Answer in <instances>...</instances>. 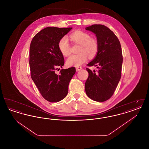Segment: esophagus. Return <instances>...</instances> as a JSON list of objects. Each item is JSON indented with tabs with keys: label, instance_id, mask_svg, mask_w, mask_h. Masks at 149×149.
I'll use <instances>...</instances> for the list:
<instances>
[{
	"label": "esophagus",
	"instance_id": "obj_1",
	"mask_svg": "<svg viewBox=\"0 0 149 149\" xmlns=\"http://www.w3.org/2000/svg\"><path fill=\"white\" fill-rule=\"evenodd\" d=\"M83 68H82V67H81V66H77V67H76V70H77V71H79V70H81Z\"/></svg>",
	"mask_w": 149,
	"mask_h": 149
}]
</instances>
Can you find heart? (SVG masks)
Listing matches in <instances>:
<instances>
[{"label": "heart", "mask_w": 149, "mask_h": 149, "mask_svg": "<svg viewBox=\"0 0 149 149\" xmlns=\"http://www.w3.org/2000/svg\"><path fill=\"white\" fill-rule=\"evenodd\" d=\"M71 41L75 44H79L77 55H72L66 60V64L69 66H79L83 64L87 60L93 58L96 56L99 50L98 41L91 37L88 33L81 31H76L70 35ZM58 49L64 56H68L71 53V47L67 37H62L58 44Z\"/></svg>", "instance_id": "1"}]
</instances>
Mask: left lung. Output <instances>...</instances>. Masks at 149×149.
<instances>
[{
  "label": "left lung",
  "mask_w": 149,
  "mask_h": 149,
  "mask_svg": "<svg viewBox=\"0 0 149 149\" xmlns=\"http://www.w3.org/2000/svg\"><path fill=\"white\" fill-rule=\"evenodd\" d=\"M85 29L95 34L99 43L97 55L88 64L96 66L98 70L86 69L89 76L85 83V92L93 100L104 102L112 96L121 77L123 57L120 42L104 25L93 24Z\"/></svg>",
  "instance_id": "left-lung-1"
}]
</instances>
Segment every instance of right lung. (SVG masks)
Instances as JSON below:
<instances>
[{"instance_id":"right-lung-1","label":"right lung","mask_w":149,"mask_h":149,"mask_svg":"<svg viewBox=\"0 0 149 149\" xmlns=\"http://www.w3.org/2000/svg\"><path fill=\"white\" fill-rule=\"evenodd\" d=\"M71 29L46 27L34 36L30 45L31 78L43 97L50 102H59L67 95L69 83L76 71L71 67L61 69L59 74L55 73L64 65L58 42Z\"/></svg>"}]
</instances>
